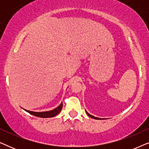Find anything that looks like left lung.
<instances>
[{
  "label": "left lung",
  "mask_w": 149,
  "mask_h": 149,
  "mask_svg": "<svg viewBox=\"0 0 149 149\" xmlns=\"http://www.w3.org/2000/svg\"><path fill=\"white\" fill-rule=\"evenodd\" d=\"M86 113H87V115L89 116V117H91V118H92V119H101L100 118H97V117H94V116H92V115H89V114L87 113V112L86 111Z\"/></svg>",
  "instance_id": "obj_1"
}]
</instances>
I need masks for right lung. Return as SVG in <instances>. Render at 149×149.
Listing matches in <instances>:
<instances>
[{"instance_id":"add662e5","label":"right lung","mask_w":149,"mask_h":149,"mask_svg":"<svg viewBox=\"0 0 149 149\" xmlns=\"http://www.w3.org/2000/svg\"><path fill=\"white\" fill-rule=\"evenodd\" d=\"M62 106H63L62 104H61L58 108H56V109L53 110V111H47V112H41V113H36V112L27 111V110H25V111H27L28 113H29L32 115L36 116V117H42V118H49V117H55V116H56L58 114H59V113H60L61 110L62 109Z\"/></svg>"}]
</instances>
